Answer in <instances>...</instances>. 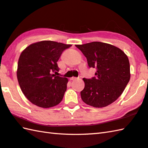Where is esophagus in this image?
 Instances as JSON below:
<instances>
[{"mask_svg": "<svg viewBox=\"0 0 148 148\" xmlns=\"http://www.w3.org/2000/svg\"><path fill=\"white\" fill-rule=\"evenodd\" d=\"M76 79H77V77H72L70 78V80H71V81L76 80Z\"/></svg>", "mask_w": 148, "mask_h": 148, "instance_id": "1", "label": "esophagus"}]
</instances>
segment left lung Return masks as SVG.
I'll list each match as a JSON object with an SVG mask.
<instances>
[{
	"label": "left lung",
	"mask_w": 148,
	"mask_h": 148,
	"mask_svg": "<svg viewBox=\"0 0 148 148\" xmlns=\"http://www.w3.org/2000/svg\"><path fill=\"white\" fill-rule=\"evenodd\" d=\"M86 58L89 67L96 69L95 77L83 78L85 88L81 92L84 103L103 108L116 101L122 94L130 79L128 56L108 43L93 42L76 45Z\"/></svg>",
	"instance_id": "1"
}]
</instances>
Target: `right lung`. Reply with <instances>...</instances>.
Returning <instances> with one entry per match:
<instances>
[{
    "mask_svg": "<svg viewBox=\"0 0 148 148\" xmlns=\"http://www.w3.org/2000/svg\"><path fill=\"white\" fill-rule=\"evenodd\" d=\"M71 45L45 40L32 43L22 52L17 79L23 94L34 105L47 108L62 101L68 79L56 75L59 72L57 62Z\"/></svg>",
    "mask_w": 148,
    "mask_h": 148,
    "instance_id": "1",
    "label": "right lung"
}]
</instances>
